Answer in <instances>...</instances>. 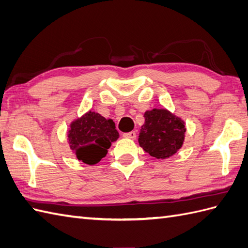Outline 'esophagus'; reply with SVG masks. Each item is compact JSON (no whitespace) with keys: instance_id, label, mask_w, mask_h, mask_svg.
<instances>
[{"instance_id":"1","label":"esophagus","mask_w":248,"mask_h":248,"mask_svg":"<svg viewBox=\"0 0 248 248\" xmlns=\"http://www.w3.org/2000/svg\"><path fill=\"white\" fill-rule=\"evenodd\" d=\"M123 137L126 139H131V140H135L137 138V134L135 131H130V132H126V134H123Z\"/></svg>"}]
</instances>
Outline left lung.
I'll use <instances>...</instances> for the list:
<instances>
[{"label": "left lung", "mask_w": 248, "mask_h": 248, "mask_svg": "<svg viewBox=\"0 0 248 248\" xmlns=\"http://www.w3.org/2000/svg\"><path fill=\"white\" fill-rule=\"evenodd\" d=\"M139 144L156 159H167L182 147L186 127L184 121L165 108H154L144 113Z\"/></svg>", "instance_id": "left-lung-1"}]
</instances>
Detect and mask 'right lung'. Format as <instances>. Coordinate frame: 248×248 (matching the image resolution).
<instances>
[{"mask_svg":"<svg viewBox=\"0 0 248 248\" xmlns=\"http://www.w3.org/2000/svg\"><path fill=\"white\" fill-rule=\"evenodd\" d=\"M119 132L111 119L89 110L72 121L68 130V143L78 161L88 165L100 162L111 143L117 141Z\"/></svg>","mask_w":248,"mask_h":248,"instance_id":"add662e5","label":"right lung"}]
</instances>
